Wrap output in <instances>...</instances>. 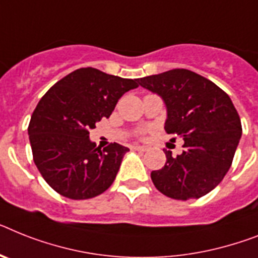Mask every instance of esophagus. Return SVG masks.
I'll use <instances>...</instances> for the list:
<instances>
[{"mask_svg":"<svg viewBox=\"0 0 258 258\" xmlns=\"http://www.w3.org/2000/svg\"><path fill=\"white\" fill-rule=\"evenodd\" d=\"M133 149L134 150H138V152H146V150H148L146 146H140V145H134Z\"/></svg>","mask_w":258,"mask_h":258,"instance_id":"1","label":"esophagus"}]
</instances>
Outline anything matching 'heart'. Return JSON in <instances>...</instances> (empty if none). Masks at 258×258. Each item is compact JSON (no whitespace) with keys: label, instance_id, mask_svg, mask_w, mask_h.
I'll use <instances>...</instances> for the list:
<instances>
[{"label":"heart","instance_id":"heart-1","mask_svg":"<svg viewBox=\"0 0 258 258\" xmlns=\"http://www.w3.org/2000/svg\"><path fill=\"white\" fill-rule=\"evenodd\" d=\"M138 136H144L145 134V129H141V131H138Z\"/></svg>","mask_w":258,"mask_h":258}]
</instances>
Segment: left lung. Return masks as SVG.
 <instances>
[{
  "label": "left lung",
  "mask_w": 258,
  "mask_h": 258,
  "mask_svg": "<svg viewBox=\"0 0 258 258\" xmlns=\"http://www.w3.org/2000/svg\"><path fill=\"white\" fill-rule=\"evenodd\" d=\"M140 86L158 93L167 106L165 131L184 140V150L152 171L166 197L199 199L223 180L241 138L240 116L229 96L215 83L184 68L141 78Z\"/></svg>",
  "instance_id": "obj_1"
}]
</instances>
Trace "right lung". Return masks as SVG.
Here are the masks:
<instances>
[{
    "label": "right lung",
    "instance_id": "1",
    "mask_svg": "<svg viewBox=\"0 0 258 258\" xmlns=\"http://www.w3.org/2000/svg\"><path fill=\"white\" fill-rule=\"evenodd\" d=\"M137 87L138 79L87 67L68 74L44 93L27 131L34 163L51 188L75 201L109 188L129 149L113 142L101 150L89 141V129L108 118L121 96Z\"/></svg>",
    "mask_w": 258,
    "mask_h": 258
}]
</instances>
